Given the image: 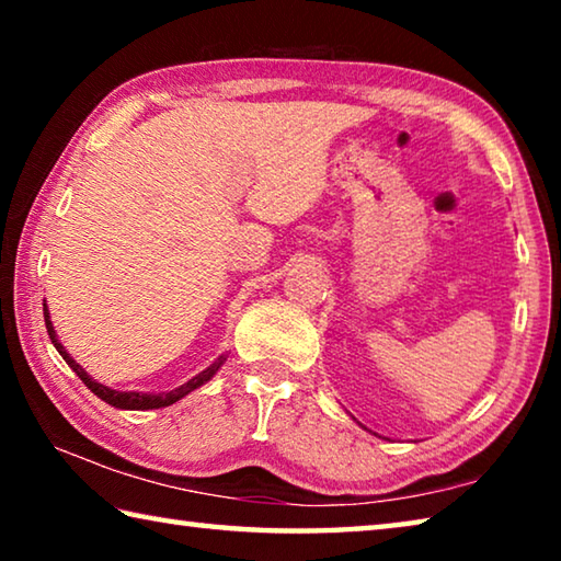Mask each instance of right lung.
Here are the masks:
<instances>
[{
	"instance_id": "right-lung-1",
	"label": "right lung",
	"mask_w": 561,
	"mask_h": 561,
	"mask_svg": "<svg viewBox=\"0 0 561 561\" xmlns=\"http://www.w3.org/2000/svg\"><path fill=\"white\" fill-rule=\"evenodd\" d=\"M44 321H46V331H49V339L51 344L56 346V351L64 356L66 364L71 366V371L81 378L83 383H87L93 393H96L101 401H106L108 405H116V408H123V411H150V408H165V405H173L175 401H180V398L187 396L190 391H195L197 386H203L210 381V378L217 374V368H220L225 364V356H220L215 360V364H210L205 368V371L197 374L195 378H190L187 383H183L180 388H175V391H168V393H136V391H113V388L103 386L99 381H93V378L83 371V368L76 364V360L69 356V351H66L61 344H59V336H56L54 331V324L49 319V309H46L44 304Z\"/></svg>"
}]
</instances>
